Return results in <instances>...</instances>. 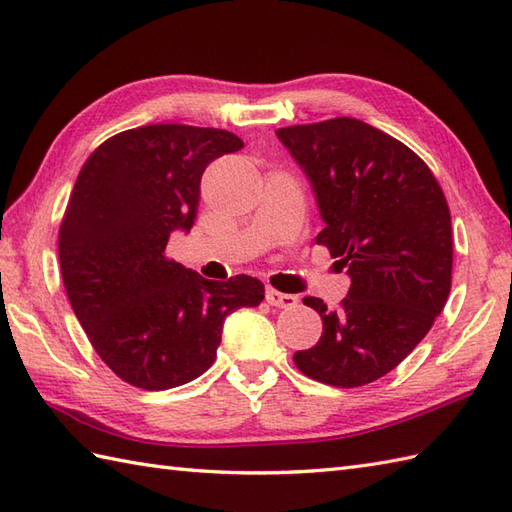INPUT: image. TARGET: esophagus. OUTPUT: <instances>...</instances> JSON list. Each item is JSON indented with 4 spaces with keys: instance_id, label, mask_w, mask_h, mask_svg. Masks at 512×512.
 <instances>
[{
    "instance_id": "1",
    "label": "esophagus",
    "mask_w": 512,
    "mask_h": 512,
    "mask_svg": "<svg viewBox=\"0 0 512 512\" xmlns=\"http://www.w3.org/2000/svg\"><path fill=\"white\" fill-rule=\"evenodd\" d=\"M266 301L272 307H294L296 303H299V299H296L294 294H285L275 288H266Z\"/></svg>"
}]
</instances>
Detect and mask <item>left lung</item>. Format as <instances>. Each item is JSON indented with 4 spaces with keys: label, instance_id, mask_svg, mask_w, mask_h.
Here are the masks:
<instances>
[{
    "label": "left lung",
    "instance_id": "left-lung-1",
    "mask_svg": "<svg viewBox=\"0 0 512 512\" xmlns=\"http://www.w3.org/2000/svg\"><path fill=\"white\" fill-rule=\"evenodd\" d=\"M312 183L336 268L351 288L342 307L305 296L323 336L294 364L329 386L355 388L390 373L432 329L451 290V216L432 170L375 126L336 120L279 128Z\"/></svg>",
    "mask_w": 512,
    "mask_h": 512
}]
</instances>
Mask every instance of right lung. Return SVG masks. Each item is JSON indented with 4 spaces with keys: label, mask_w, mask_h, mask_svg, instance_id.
<instances>
[{
    "label": "right lung",
    "mask_w": 512,
    "mask_h": 512,
    "mask_svg": "<svg viewBox=\"0 0 512 512\" xmlns=\"http://www.w3.org/2000/svg\"><path fill=\"white\" fill-rule=\"evenodd\" d=\"M244 141L218 128L152 124L106 139L76 178L58 233L74 314L111 371L144 390L183 386L216 360L222 325L264 283L207 281L165 257L194 227L200 178Z\"/></svg>",
    "instance_id": "add662e5"
}]
</instances>
